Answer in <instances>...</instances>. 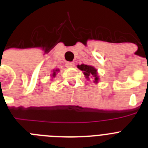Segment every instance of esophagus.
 Here are the masks:
<instances>
[{
  "mask_svg": "<svg viewBox=\"0 0 148 148\" xmlns=\"http://www.w3.org/2000/svg\"><path fill=\"white\" fill-rule=\"evenodd\" d=\"M74 65H75L74 62H66L65 66H66V67H73V66H74Z\"/></svg>",
  "mask_w": 148,
  "mask_h": 148,
  "instance_id": "obj_1",
  "label": "esophagus"
}]
</instances>
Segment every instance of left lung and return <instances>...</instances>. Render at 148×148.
<instances>
[{
    "label": "left lung",
    "mask_w": 148,
    "mask_h": 148,
    "mask_svg": "<svg viewBox=\"0 0 148 148\" xmlns=\"http://www.w3.org/2000/svg\"><path fill=\"white\" fill-rule=\"evenodd\" d=\"M78 67L81 70L84 71V74L86 75V78H88L90 77H93L95 78V82H97L99 80V77L97 76V70L96 69L92 66H89V65L85 64H81L78 65Z\"/></svg>",
    "instance_id": "1"
}]
</instances>
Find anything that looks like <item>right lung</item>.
Here are the masks:
<instances>
[{
	"mask_svg": "<svg viewBox=\"0 0 148 148\" xmlns=\"http://www.w3.org/2000/svg\"><path fill=\"white\" fill-rule=\"evenodd\" d=\"M58 71H59V70H57V69H56V71H55V70H53V76H55V75H56V72H58Z\"/></svg>",
	"mask_w": 148,
	"mask_h": 148,
	"instance_id": "right-lung-1",
	"label": "right lung"
}]
</instances>
